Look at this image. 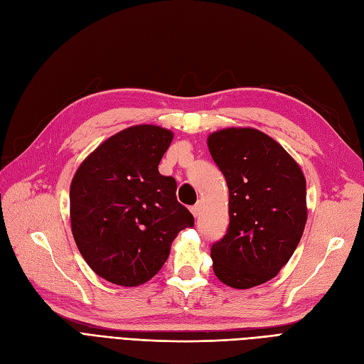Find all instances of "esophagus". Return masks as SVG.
I'll list each match as a JSON object with an SVG mask.
<instances>
[{"label": "esophagus", "instance_id": "esophagus-1", "mask_svg": "<svg viewBox=\"0 0 364 364\" xmlns=\"http://www.w3.org/2000/svg\"><path fill=\"white\" fill-rule=\"evenodd\" d=\"M191 213H193V215L194 217H197L200 214V206L199 205H194V206H191Z\"/></svg>", "mask_w": 364, "mask_h": 364}]
</instances>
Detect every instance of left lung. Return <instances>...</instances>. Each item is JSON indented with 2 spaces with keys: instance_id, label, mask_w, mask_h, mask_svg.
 Masks as SVG:
<instances>
[{
  "instance_id": "left-lung-1",
  "label": "left lung",
  "mask_w": 364,
  "mask_h": 364,
  "mask_svg": "<svg viewBox=\"0 0 364 364\" xmlns=\"http://www.w3.org/2000/svg\"><path fill=\"white\" fill-rule=\"evenodd\" d=\"M208 149L229 190V228L211 247L215 277L252 289L277 277L299 245L306 223V182L281 144L250 127L208 136Z\"/></svg>"
}]
</instances>
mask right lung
Segmentation results:
<instances>
[{"mask_svg":"<svg viewBox=\"0 0 364 364\" xmlns=\"http://www.w3.org/2000/svg\"><path fill=\"white\" fill-rule=\"evenodd\" d=\"M173 132L139 124L102 142L77 168L70 190L75 245L103 279L136 287L170 255L173 240L194 226L176 199V181L158 165Z\"/></svg>","mask_w":364,"mask_h":364,"instance_id":"right-lung-1","label":"right lung"}]
</instances>
